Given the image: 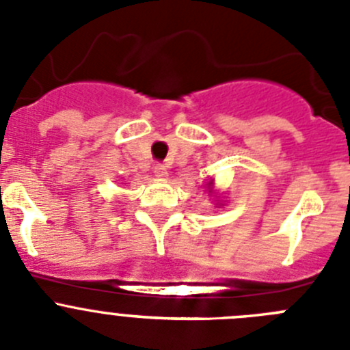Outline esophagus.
I'll return each mask as SVG.
<instances>
[{
  "instance_id": "obj_1",
  "label": "esophagus",
  "mask_w": 350,
  "mask_h": 350,
  "mask_svg": "<svg viewBox=\"0 0 350 350\" xmlns=\"http://www.w3.org/2000/svg\"><path fill=\"white\" fill-rule=\"evenodd\" d=\"M154 173H156V177H159V178H166V177H168V172H166V166L165 165H156V166H154Z\"/></svg>"
}]
</instances>
